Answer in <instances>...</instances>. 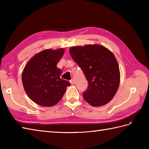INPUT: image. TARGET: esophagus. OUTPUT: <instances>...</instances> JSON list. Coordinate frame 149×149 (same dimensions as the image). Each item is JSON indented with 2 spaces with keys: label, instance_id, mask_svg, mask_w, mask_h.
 <instances>
[{
  "label": "esophagus",
  "instance_id": "34e87169",
  "mask_svg": "<svg viewBox=\"0 0 149 149\" xmlns=\"http://www.w3.org/2000/svg\"><path fill=\"white\" fill-rule=\"evenodd\" d=\"M70 82L71 84H72V85L75 84V81H74V79H71V80H70Z\"/></svg>",
  "mask_w": 149,
  "mask_h": 149
}]
</instances>
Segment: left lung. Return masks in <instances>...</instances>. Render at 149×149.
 <instances>
[{
  "label": "left lung",
  "instance_id": "8db88e82",
  "mask_svg": "<svg viewBox=\"0 0 149 149\" xmlns=\"http://www.w3.org/2000/svg\"><path fill=\"white\" fill-rule=\"evenodd\" d=\"M69 52L88 81V89L83 93L84 100L94 107L111 100L120 81L119 66L113 52L99 44L72 47Z\"/></svg>",
  "mask_w": 149,
  "mask_h": 149
}]
</instances>
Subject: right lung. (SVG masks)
Returning <instances> with one entry per match:
<instances>
[{
  "label": "right lung",
  "instance_id": "obj_1",
  "mask_svg": "<svg viewBox=\"0 0 149 149\" xmlns=\"http://www.w3.org/2000/svg\"><path fill=\"white\" fill-rule=\"evenodd\" d=\"M65 52L63 48L43 50L31 58L22 72V80L27 95L34 102L44 107L54 106L64 95L68 81L60 78L57 64Z\"/></svg>",
  "mask_w": 149,
  "mask_h": 149
}]
</instances>
